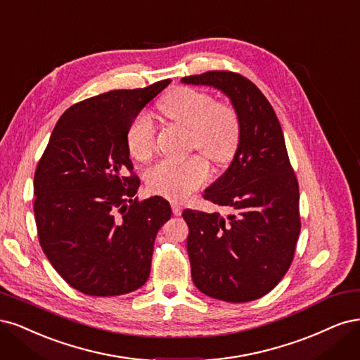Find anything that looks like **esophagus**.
Instances as JSON below:
<instances>
[{
    "label": "esophagus",
    "instance_id": "34e87169",
    "mask_svg": "<svg viewBox=\"0 0 360 360\" xmlns=\"http://www.w3.org/2000/svg\"><path fill=\"white\" fill-rule=\"evenodd\" d=\"M172 211H173V215H181L182 214V205L176 200H173L172 203Z\"/></svg>",
    "mask_w": 360,
    "mask_h": 360
}]
</instances>
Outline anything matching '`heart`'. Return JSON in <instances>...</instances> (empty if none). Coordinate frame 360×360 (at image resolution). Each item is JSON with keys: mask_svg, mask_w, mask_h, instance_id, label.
<instances>
[{"mask_svg": "<svg viewBox=\"0 0 360 360\" xmlns=\"http://www.w3.org/2000/svg\"><path fill=\"white\" fill-rule=\"evenodd\" d=\"M167 120L191 133V146L214 163L224 165L235 157L240 141V121L229 103L215 101L211 94L190 86L170 91L158 103ZM127 148L133 158L148 161L157 148V129L148 115L141 113L127 130ZM206 160L194 155L185 160H161L148 172V185L167 199L182 200L210 179Z\"/></svg>", "mask_w": 360, "mask_h": 360, "instance_id": "1", "label": "heart"}]
</instances>
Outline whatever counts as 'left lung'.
<instances>
[{
  "label": "left lung",
  "mask_w": 360,
  "mask_h": 360,
  "mask_svg": "<svg viewBox=\"0 0 360 360\" xmlns=\"http://www.w3.org/2000/svg\"><path fill=\"white\" fill-rule=\"evenodd\" d=\"M182 82L223 91L240 121L233 161L203 194L230 214L182 212L193 283L210 297L250 302L283 280L300 233L299 185L281 125L263 92L239 73L212 70Z\"/></svg>",
  "instance_id": "obj_1"
}]
</instances>
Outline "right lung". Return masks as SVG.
I'll use <instances>...</instances> for the list:
<instances>
[{
	"mask_svg": "<svg viewBox=\"0 0 360 360\" xmlns=\"http://www.w3.org/2000/svg\"><path fill=\"white\" fill-rule=\"evenodd\" d=\"M170 79L79 101L58 120L34 175L43 252L67 284L89 296L142 287L157 231L172 215L154 195L137 200L127 130Z\"/></svg>",
	"mask_w": 360,
	"mask_h": 360,
	"instance_id": "1",
	"label": "right lung"
}]
</instances>
